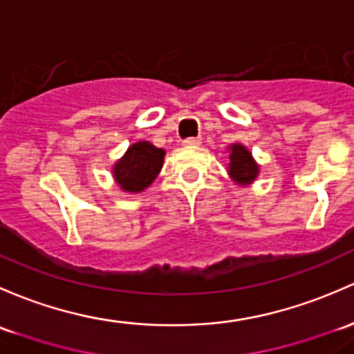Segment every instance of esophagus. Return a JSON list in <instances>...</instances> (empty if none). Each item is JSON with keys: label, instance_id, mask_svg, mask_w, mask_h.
Segmentation results:
<instances>
[{"label": "esophagus", "instance_id": "esophagus-1", "mask_svg": "<svg viewBox=\"0 0 354 354\" xmlns=\"http://www.w3.org/2000/svg\"><path fill=\"white\" fill-rule=\"evenodd\" d=\"M202 144V137H188V139L183 140V146L187 147H196Z\"/></svg>", "mask_w": 354, "mask_h": 354}]
</instances>
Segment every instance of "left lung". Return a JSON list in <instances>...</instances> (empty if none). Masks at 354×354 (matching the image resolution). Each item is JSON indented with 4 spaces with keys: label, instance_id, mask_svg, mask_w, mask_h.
Segmentation results:
<instances>
[{
    "label": "left lung",
    "instance_id": "left-lung-1",
    "mask_svg": "<svg viewBox=\"0 0 354 354\" xmlns=\"http://www.w3.org/2000/svg\"><path fill=\"white\" fill-rule=\"evenodd\" d=\"M229 174L236 183L251 185L259 173V166L252 159L251 152L243 144H232L229 147Z\"/></svg>",
    "mask_w": 354,
    "mask_h": 354
}]
</instances>
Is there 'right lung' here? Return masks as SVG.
<instances>
[{
  "label": "right lung",
  "instance_id": "1",
  "mask_svg": "<svg viewBox=\"0 0 354 354\" xmlns=\"http://www.w3.org/2000/svg\"><path fill=\"white\" fill-rule=\"evenodd\" d=\"M165 149L152 146L147 140L132 144L115 162L113 178L124 192L139 193L158 178L165 161Z\"/></svg>",
  "mask_w": 354,
  "mask_h": 354
}]
</instances>
